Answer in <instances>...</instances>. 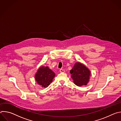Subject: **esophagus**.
<instances>
[{
    "label": "esophagus",
    "mask_w": 121,
    "mask_h": 121,
    "mask_svg": "<svg viewBox=\"0 0 121 121\" xmlns=\"http://www.w3.org/2000/svg\"><path fill=\"white\" fill-rule=\"evenodd\" d=\"M60 72L61 73H64L65 72V70L63 69H60Z\"/></svg>",
    "instance_id": "esophagus-1"
}]
</instances>
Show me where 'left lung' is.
Masks as SVG:
<instances>
[{"label":"left lung","instance_id":"1","mask_svg":"<svg viewBox=\"0 0 121 121\" xmlns=\"http://www.w3.org/2000/svg\"><path fill=\"white\" fill-rule=\"evenodd\" d=\"M70 73L74 83L79 87L86 85L89 81L91 76L90 70L79 62L75 64L73 68L70 71Z\"/></svg>","mask_w":121,"mask_h":121}]
</instances>
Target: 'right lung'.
Listing matches in <instances>:
<instances>
[{"instance_id": "add662e5", "label": "right lung", "mask_w": 121, "mask_h": 121, "mask_svg": "<svg viewBox=\"0 0 121 121\" xmlns=\"http://www.w3.org/2000/svg\"><path fill=\"white\" fill-rule=\"evenodd\" d=\"M55 73L47 66H41L35 75L37 83L42 87L46 88L52 82L55 77Z\"/></svg>"}]
</instances>
